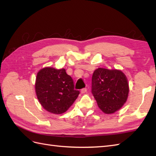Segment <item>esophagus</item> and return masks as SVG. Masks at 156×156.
Returning <instances> with one entry per match:
<instances>
[{"mask_svg":"<svg viewBox=\"0 0 156 156\" xmlns=\"http://www.w3.org/2000/svg\"><path fill=\"white\" fill-rule=\"evenodd\" d=\"M87 88H83V89H81V93H87Z\"/></svg>","mask_w":156,"mask_h":156,"instance_id":"obj_1","label":"esophagus"}]
</instances>
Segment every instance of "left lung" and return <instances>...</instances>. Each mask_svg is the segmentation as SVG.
Returning <instances> with one entry per match:
<instances>
[{
  "label": "left lung",
  "mask_w": 156,
  "mask_h": 156,
  "mask_svg": "<svg viewBox=\"0 0 156 156\" xmlns=\"http://www.w3.org/2000/svg\"><path fill=\"white\" fill-rule=\"evenodd\" d=\"M91 92L102 112L114 113L127 100L129 93L127 78L120 70L98 68L93 74Z\"/></svg>",
  "instance_id": "left-lung-1"
}]
</instances>
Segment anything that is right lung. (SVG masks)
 Instances as JSON below:
<instances>
[{"instance_id":"right-lung-1","label":"right lung","mask_w":156,"mask_h":156,"mask_svg":"<svg viewBox=\"0 0 156 156\" xmlns=\"http://www.w3.org/2000/svg\"><path fill=\"white\" fill-rule=\"evenodd\" d=\"M35 89L39 102L47 111L59 115L66 112L80 93L65 69L45 67L39 71Z\"/></svg>"}]
</instances>
